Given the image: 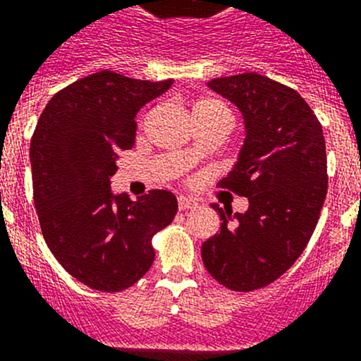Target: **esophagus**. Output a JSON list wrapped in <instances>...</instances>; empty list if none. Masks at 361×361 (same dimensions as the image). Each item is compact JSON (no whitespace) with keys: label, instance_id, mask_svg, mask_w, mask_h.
<instances>
[{"label":"esophagus","instance_id":"34e87169","mask_svg":"<svg viewBox=\"0 0 361 361\" xmlns=\"http://www.w3.org/2000/svg\"><path fill=\"white\" fill-rule=\"evenodd\" d=\"M196 205H198V203L194 202L192 198H187V196H180V198H178V207H180V211H189V209H194Z\"/></svg>","mask_w":361,"mask_h":361}]
</instances>
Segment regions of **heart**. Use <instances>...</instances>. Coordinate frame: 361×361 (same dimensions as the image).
<instances>
[{
    "label": "heart",
    "instance_id": "b5f03b06",
    "mask_svg": "<svg viewBox=\"0 0 361 361\" xmlns=\"http://www.w3.org/2000/svg\"><path fill=\"white\" fill-rule=\"evenodd\" d=\"M216 112H225V114H228L227 106L221 102H218V99L205 98L194 103V114H216Z\"/></svg>",
    "mask_w": 361,
    "mask_h": 361
}]
</instances>
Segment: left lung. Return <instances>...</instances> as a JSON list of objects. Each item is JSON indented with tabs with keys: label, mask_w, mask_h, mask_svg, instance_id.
<instances>
[{
	"label": "left lung",
	"mask_w": 361,
	"mask_h": 361,
	"mask_svg": "<svg viewBox=\"0 0 361 361\" xmlns=\"http://www.w3.org/2000/svg\"><path fill=\"white\" fill-rule=\"evenodd\" d=\"M209 87L245 120L240 158L219 185L245 196L249 209L212 205L224 224L202 245V259L224 287L250 293L289 271L314 233L329 183L324 130L296 90L258 72Z\"/></svg>",
	"instance_id": "1"
}]
</instances>
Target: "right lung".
I'll use <instances>...</instances> for the list:
<instances>
[{"instance_id": "add662e5", "label": "right lung", "mask_w": 361, "mask_h": 361, "mask_svg": "<svg viewBox=\"0 0 361 361\" xmlns=\"http://www.w3.org/2000/svg\"><path fill=\"white\" fill-rule=\"evenodd\" d=\"M171 85L99 71L54 94L37 120L30 167L39 227L61 267L94 290L120 293L143 278L154 263L152 236L178 212L169 190L137 202L111 192L136 114Z\"/></svg>"}]
</instances>
